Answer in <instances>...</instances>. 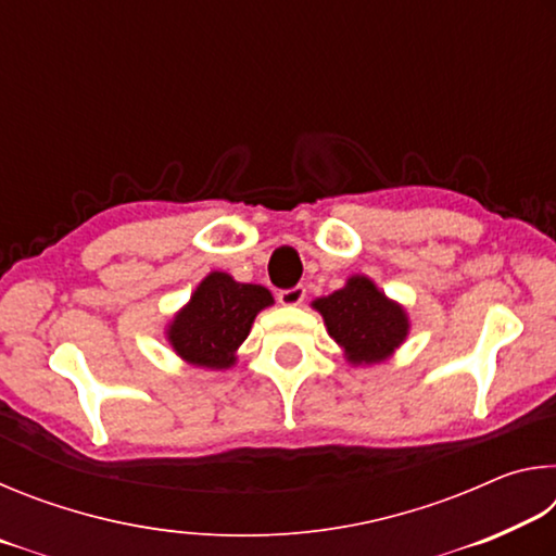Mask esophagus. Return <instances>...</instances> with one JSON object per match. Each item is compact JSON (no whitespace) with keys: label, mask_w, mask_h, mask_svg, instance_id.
<instances>
[{"label":"esophagus","mask_w":556,"mask_h":556,"mask_svg":"<svg viewBox=\"0 0 556 556\" xmlns=\"http://www.w3.org/2000/svg\"><path fill=\"white\" fill-rule=\"evenodd\" d=\"M277 299H279L281 306H299L301 301L306 299V289L301 287V285L291 287V289H281L279 294H277Z\"/></svg>","instance_id":"34e87169"}]
</instances>
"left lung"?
Segmentation results:
<instances>
[{
  "mask_svg": "<svg viewBox=\"0 0 556 556\" xmlns=\"http://www.w3.org/2000/svg\"><path fill=\"white\" fill-rule=\"evenodd\" d=\"M312 306L353 365L388 361L409 333L407 312L363 275H353L343 289L316 299Z\"/></svg>",
  "mask_w": 556,
  "mask_h": 556,
  "instance_id": "1",
  "label": "left lung"
}]
</instances>
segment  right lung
<instances>
[{"mask_svg": "<svg viewBox=\"0 0 556 556\" xmlns=\"http://www.w3.org/2000/svg\"><path fill=\"white\" fill-rule=\"evenodd\" d=\"M271 304L275 299L269 289L242 285L225 271H211L168 324L166 338L186 363L228 370L238 361L235 353L250 336L255 316Z\"/></svg>", "mask_w": 556, "mask_h": 556, "instance_id": "1", "label": "right lung"}]
</instances>
